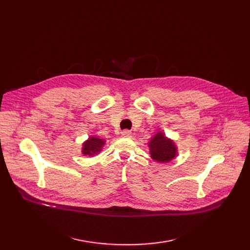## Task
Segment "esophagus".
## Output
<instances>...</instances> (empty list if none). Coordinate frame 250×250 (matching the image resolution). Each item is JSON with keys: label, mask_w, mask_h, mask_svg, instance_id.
Instances as JSON below:
<instances>
[{"label": "esophagus", "mask_w": 250, "mask_h": 250, "mask_svg": "<svg viewBox=\"0 0 250 250\" xmlns=\"http://www.w3.org/2000/svg\"><path fill=\"white\" fill-rule=\"evenodd\" d=\"M122 136L125 137V138H132L133 134H132V132H129V130L125 129V130H123V132H122Z\"/></svg>", "instance_id": "1"}]
</instances>
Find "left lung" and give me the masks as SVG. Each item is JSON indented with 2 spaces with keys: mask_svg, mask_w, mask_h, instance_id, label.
<instances>
[{
  "mask_svg": "<svg viewBox=\"0 0 250 250\" xmlns=\"http://www.w3.org/2000/svg\"><path fill=\"white\" fill-rule=\"evenodd\" d=\"M151 158L159 163L172 161L177 155V147L173 140L168 139L164 133L158 132L149 142Z\"/></svg>",
  "mask_w": 250,
  "mask_h": 250,
  "instance_id": "obj_1",
  "label": "left lung"
}]
</instances>
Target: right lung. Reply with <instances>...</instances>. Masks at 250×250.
<instances>
[{"mask_svg": "<svg viewBox=\"0 0 250 250\" xmlns=\"http://www.w3.org/2000/svg\"><path fill=\"white\" fill-rule=\"evenodd\" d=\"M105 140L100 139L95 136H91L87 141L83 143L82 154L85 156H94L101 152L103 146L105 145Z\"/></svg>", "mask_w": 250, "mask_h": 250, "instance_id": "1", "label": "right lung"}]
</instances>
